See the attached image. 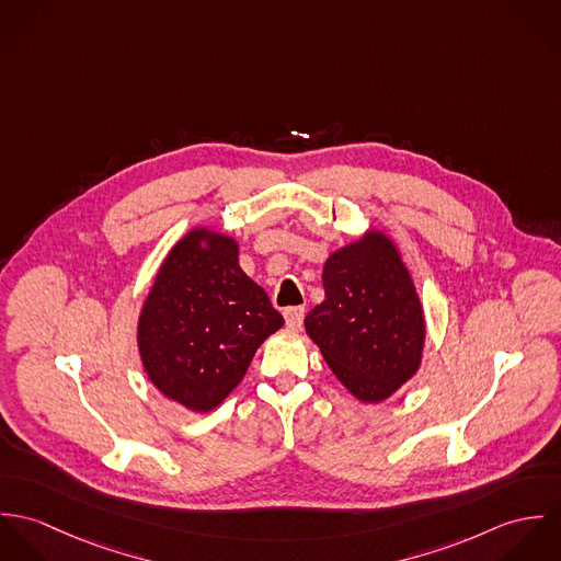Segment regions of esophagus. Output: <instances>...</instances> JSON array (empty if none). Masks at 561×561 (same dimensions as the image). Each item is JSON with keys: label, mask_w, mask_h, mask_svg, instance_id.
<instances>
[{"label": "esophagus", "mask_w": 561, "mask_h": 561, "mask_svg": "<svg viewBox=\"0 0 561 561\" xmlns=\"http://www.w3.org/2000/svg\"><path fill=\"white\" fill-rule=\"evenodd\" d=\"M285 321H287V328L291 330H298L305 321V309L302 307H291L285 311Z\"/></svg>", "instance_id": "34e87169"}]
</instances>
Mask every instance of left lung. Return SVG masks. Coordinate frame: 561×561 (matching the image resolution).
I'll use <instances>...</instances> for the list:
<instances>
[{
	"label": "left lung",
	"mask_w": 561,
	"mask_h": 561,
	"mask_svg": "<svg viewBox=\"0 0 561 561\" xmlns=\"http://www.w3.org/2000/svg\"><path fill=\"white\" fill-rule=\"evenodd\" d=\"M323 302L305 328L336 380L363 403L398 393L419 371L425 316L398 243L380 229L330 252Z\"/></svg>",
	"instance_id": "1"
}]
</instances>
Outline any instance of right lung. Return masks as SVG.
<instances>
[{
	"label": "right lung",
	"instance_id": "obj_1",
	"mask_svg": "<svg viewBox=\"0 0 561 561\" xmlns=\"http://www.w3.org/2000/svg\"><path fill=\"white\" fill-rule=\"evenodd\" d=\"M283 316L240 267V243L194 227L161 261L138 318V352L151 385L192 412H209L245 376Z\"/></svg>",
	"mask_w": 561,
	"mask_h": 561
}]
</instances>
